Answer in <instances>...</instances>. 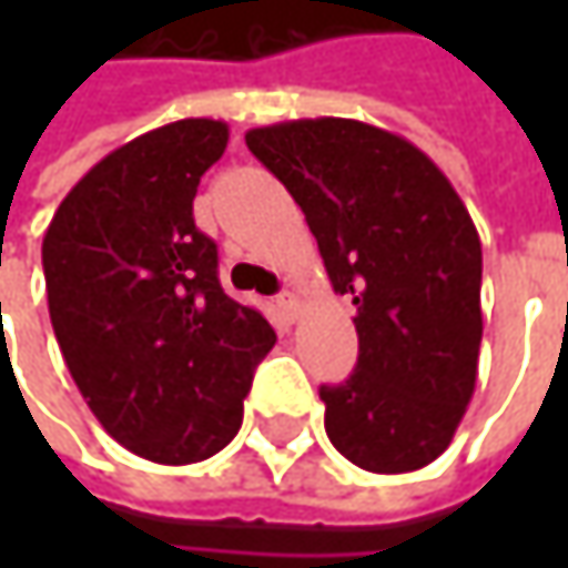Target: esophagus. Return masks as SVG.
<instances>
[{"label": "esophagus", "mask_w": 568, "mask_h": 568, "mask_svg": "<svg viewBox=\"0 0 568 568\" xmlns=\"http://www.w3.org/2000/svg\"><path fill=\"white\" fill-rule=\"evenodd\" d=\"M276 302H280V308H283L285 318H295V315H298V295H295V292L283 288V292L276 295Z\"/></svg>", "instance_id": "34e87169"}]
</instances>
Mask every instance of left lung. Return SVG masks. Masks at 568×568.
<instances>
[{"label":"left lung","mask_w":568,"mask_h":568,"mask_svg":"<svg viewBox=\"0 0 568 568\" xmlns=\"http://www.w3.org/2000/svg\"><path fill=\"white\" fill-rule=\"evenodd\" d=\"M246 148L302 206L332 288L358 308V365L318 388L328 440L372 474L427 467L477 385L484 253L464 200L410 141L352 118L253 128Z\"/></svg>","instance_id":"8db88e82"}]
</instances>
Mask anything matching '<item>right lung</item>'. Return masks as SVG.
<instances>
[{
    "label": "right lung",
    "mask_w": 568,
    "mask_h": 568,
    "mask_svg": "<svg viewBox=\"0 0 568 568\" xmlns=\"http://www.w3.org/2000/svg\"><path fill=\"white\" fill-rule=\"evenodd\" d=\"M230 141L183 118L111 151L55 210L42 266L64 365L101 427L131 454L183 467L243 424L253 368L276 345L260 308L230 298L193 196Z\"/></svg>",
    "instance_id": "obj_1"
}]
</instances>
